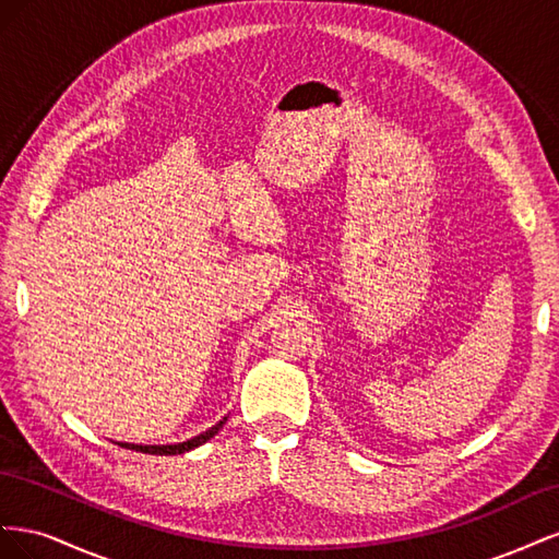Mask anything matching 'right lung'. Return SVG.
Masks as SVG:
<instances>
[{
  "label": "right lung",
  "mask_w": 559,
  "mask_h": 559,
  "mask_svg": "<svg viewBox=\"0 0 559 559\" xmlns=\"http://www.w3.org/2000/svg\"><path fill=\"white\" fill-rule=\"evenodd\" d=\"M226 419H228V417L218 419L214 427H210L207 431H202V433H198V436L189 438V441H183V443H167V445H142V443H121V441H118V445H121V448H128V450L146 452V454H183V452H191V450L200 448L202 443H207L210 438H214L218 431L224 429Z\"/></svg>",
  "instance_id": "add662e5"
}]
</instances>
